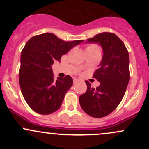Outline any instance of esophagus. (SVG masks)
<instances>
[{"instance_id":"34e87169","label":"esophagus","mask_w":149,"mask_h":149,"mask_svg":"<svg viewBox=\"0 0 149 149\" xmlns=\"http://www.w3.org/2000/svg\"><path fill=\"white\" fill-rule=\"evenodd\" d=\"M78 81H79V80H78V78H73V83H77V82H78Z\"/></svg>"}]
</instances>
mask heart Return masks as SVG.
I'll use <instances>...</instances> for the list:
<instances>
[{"label":"heart","instance_id":"b5f03b06","mask_svg":"<svg viewBox=\"0 0 149 149\" xmlns=\"http://www.w3.org/2000/svg\"><path fill=\"white\" fill-rule=\"evenodd\" d=\"M97 49L99 50V47L97 45H90L87 47L86 49Z\"/></svg>","mask_w":149,"mask_h":149}]
</instances>
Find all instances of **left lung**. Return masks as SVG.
<instances>
[{
    "instance_id": "obj_1",
    "label": "left lung",
    "mask_w": 149,
    "mask_h": 149,
    "mask_svg": "<svg viewBox=\"0 0 149 149\" xmlns=\"http://www.w3.org/2000/svg\"><path fill=\"white\" fill-rule=\"evenodd\" d=\"M99 43L103 49L100 67L94 78L100 83L96 89L88 81L87 90L79 97L83 110L94 118H102L118 107L125 93L130 80L129 53L116 34L104 32L89 38L85 43Z\"/></svg>"
}]
</instances>
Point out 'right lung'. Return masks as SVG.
Returning <instances> with one entry per match:
<instances>
[{
  "label": "right lung",
  "instance_id": "add662e5",
  "mask_svg": "<svg viewBox=\"0 0 149 149\" xmlns=\"http://www.w3.org/2000/svg\"><path fill=\"white\" fill-rule=\"evenodd\" d=\"M83 41L65 42L50 33L35 36L28 40L22 51L19 79L22 95L32 110L48 115L60 108L73 79L69 75L54 79L52 65Z\"/></svg>",
  "mask_w": 149,
  "mask_h": 149
}]
</instances>
